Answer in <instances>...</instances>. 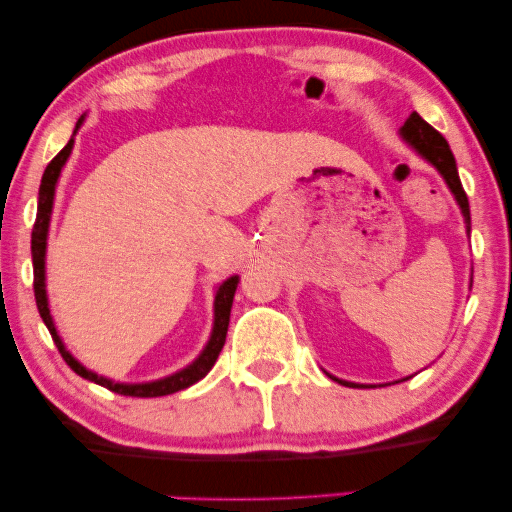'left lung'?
<instances>
[{"mask_svg": "<svg viewBox=\"0 0 512 512\" xmlns=\"http://www.w3.org/2000/svg\"><path fill=\"white\" fill-rule=\"evenodd\" d=\"M401 138H404L410 147L415 149L417 154L422 158H426L435 170L442 174V179L447 181L449 190L454 192V197L458 201L460 211H463L465 217V224H467V233H469V201L467 195L463 190V183H460L458 177V170H456V158L451 154L449 149V142L442 138L440 131H435L429 122L422 120L417 113H410L408 120L404 122V127L399 129ZM331 376V374H329ZM333 381H338L342 385H347V388H367V385H358V383H349V381H342V379H335L331 376Z\"/></svg>", "mask_w": 512, "mask_h": 512, "instance_id": "left-lung-1", "label": "left lung"}]
</instances>
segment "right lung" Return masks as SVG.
I'll return each mask as SVG.
<instances>
[{"instance_id": "1", "label": "right lung", "mask_w": 512, "mask_h": 512, "mask_svg": "<svg viewBox=\"0 0 512 512\" xmlns=\"http://www.w3.org/2000/svg\"><path fill=\"white\" fill-rule=\"evenodd\" d=\"M83 117L77 122V129L81 127ZM74 129V133H77ZM74 145V138L58 152L52 163L45 167L43 181H40V190H38V215H36V224H33V233H31V258H33V295H36V306L38 313L43 317L45 326L52 333L54 345L61 351V356L67 365L72 367L74 372L83 379L95 381L102 388H108L111 392H117V395L124 397H163V395H172V392H179L183 388H190L192 383H197L199 379L213 370L217 356L226 342V331H229V317H231V306H233V295H236L238 288V276H229V279L222 281V286L215 292V322H213V333L208 345L201 351L197 360H192L188 367H183L181 372L165 376L161 381H152V383H113L111 379H104V376H97L95 372H90L83 367L77 358H74L70 351L65 349L63 340L58 338L56 326L52 322V315H49V306H47V292H45V251H47V231H49V217H52V206H54V190H56V181L61 177V170L67 158H70Z\"/></svg>"}]
</instances>
